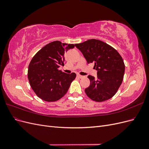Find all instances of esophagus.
Here are the masks:
<instances>
[{
	"label": "esophagus",
	"mask_w": 149,
	"mask_h": 149,
	"mask_svg": "<svg viewBox=\"0 0 149 149\" xmlns=\"http://www.w3.org/2000/svg\"><path fill=\"white\" fill-rule=\"evenodd\" d=\"M77 77H78V78L81 79V78H83L84 77V76H82V75H80V74H77Z\"/></svg>",
	"instance_id": "obj_1"
}]
</instances>
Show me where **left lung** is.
Returning a JSON list of instances; mask_svg holds the SVG:
<instances>
[{
  "instance_id": "left-lung-1",
  "label": "left lung",
  "mask_w": 149,
  "mask_h": 149,
  "mask_svg": "<svg viewBox=\"0 0 149 149\" xmlns=\"http://www.w3.org/2000/svg\"><path fill=\"white\" fill-rule=\"evenodd\" d=\"M88 63H94L97 70L95 79L88 77L90 86L85 89L86 95L96 102H103L113 97L123 81L125 65L123 58L115 48L100 40L91 39L75 44Z\"/></svg>"
}]
</instances>
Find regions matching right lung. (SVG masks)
<instances>
[{
    "instance_id": "right-lung-1",
    "label": "right lung",
    "mask_w": 149,
    "mask_h": 149,
    "mask_svg": "<svg viewBox=\"0 0 149 149\" xmlns=\"http://www.w3.org/2000/svg\"><path fill=\"white\" fill-rule=\"evenodd\" d=\"M73 44L54 41L41 48L31 59L28 69L30 86L38 97L47 102H55L63 97L76 74H66L59 70L64 66L65 52Z\"/></svg>"
}]
</instances>
